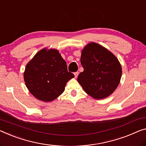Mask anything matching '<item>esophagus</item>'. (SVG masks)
Returning a JSON list of instances; mask_svg holds the SVG:
<instances>
[{"label": "esophagus", "instance_id": "1", "mask_svg": "<svg viewBox=\"0 0 146 146\" xmlns=\"http://www.w3.org/2000/svg\"><path fill=\"white\" fill-rule=\"evenodd\" d=\"M74 76H75V78H76L78 77V74H79V72H74Z\"/></svg>", "mask_w": 146, "mask_h": 146}]
</instances>
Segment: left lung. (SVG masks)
<instances>
[{
  "label": "left lung",
  "mask_w": 146,
  "mask_h": 146,
  "mask_svg": "<svg viewBox=\"0 0 146 146\" xmlns=\"http://www.w3.org/2000/svg\"><path fill=\"white\" fill-rule=\"evenodd\" d=\"M80 61L84 70L77 80L87 94L95 99H102L113 93L119 84L122 69L113 53L91 42L82 50Z\"/></svg>",
  "instance_id": "left-lung-1"
}]
</instances>
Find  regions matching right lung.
<instances>
[{"instance_id":"1","label":"right lung","mask_w":146,"mask_h":146,"mask_svg":"<svg viewBox=\"0 0 146 146\" xmlns=\"http://www.w3.org/2000/svg\"><path fill=\"white\" fill-rule=\"evenodd\" d=\"M24 80L32 95L44 102H51L63 93L66 83L74 77L67 70L59 51L42 49L27 64Z\"/></svg>"}]
</instances>
